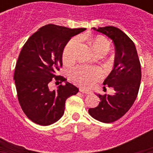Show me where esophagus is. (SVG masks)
Returning <instances> with one entry per match:
<instances>
[{
  "mask_svg": "<svg viewBox=\"0 0 153 153\" xmlns=\"http://www.w3.org/2000/svg\"><path fill=\"white\" fill-rule=\"evenodd\" d=\"M79 91L81 92V93H86V94H89V93H90V90H86V89L84 88H79Z\"/></svg>",
  "mask_w": 153,
  "mask_h": 153,
  "instance_id": "34e87169",
  "label": "esophagus"
}]
</instances>
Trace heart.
Masks as SVG:
<instances>
[{"label": "heart", "instance_id": "b5f03b06", "mask_svg": "<svg viewBox=\"0 0 153 153\" xmlns=\"http://www.w3.org/2000/svg\"><path fill=\"white\" fill-rule=\"evenodd\" d=\"M78 40H71L65 47L63 53V60L66 62L72 61L74 59L76 47ZM90 45L97 54L100 53H106L109 49V43L102 36H97L90 40ZM102 76L101 69L98 67L79 66L71 70V76L76 83L83 86H90Z\"/></svg>", "mask_w": 153, "mask_h": 153}]
</instances>
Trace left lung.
<instances>
[{
  "label": "left lung",
  "instance_id": "obj_1",
  "mask_svg": "<svg viewBox=\"0 0 153 153\" xmlns=\"http://www.w3.org/2000/svg\"><path fill=\"white\" fill-rule=\"evenodd\" d=\"M93 30L111 39L116 51L114 67L103 82L114 89V93L97 94L100 102L88 110L95 120L109 123L124 116L134 103L141 82V65L134 43L121 30L113 26Z\"/></svg>",
  "mask_w": 153,
  "mask_h": 153
}]
</instances>
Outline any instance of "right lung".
Listing matches in <instances>:
<instances>
[{
	"label": "right lung",
	"mask_w": 153,
	"mask_h": 153,
	"mask_svg": "<svg viewBox=\"0 0 153 153\" xmlns=\"http://www.w3.org/2000/svg\"><path fill=\"white\" fill-rule=\"evenodd\" d=\"M85 30L47 24L30 36L22 47L13 79L23 111L35 123L49 126L58 121L64 113L67 99L79 91L56 73L63 64L65 46L72 36ZM52 80L63 81L65 84L51 91L49 85Z\"/></svg>",
	"instance_id": "add662e5"
}]
</instances>
